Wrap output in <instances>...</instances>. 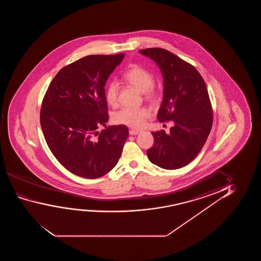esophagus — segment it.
I'll return each mask as SVG.
<instances>
[{
	"mask_svg": "<svg viewBox=\"0 0 261 261\" xmlns=\"http://www.w3.org/2000/svg\"><path fill=\"white\" fill-rule=\"evenodd\" d=\"M140 133H141V131H140V130H136V129H130V130H129V134H130L131 136H136V135H138Z\"/></svg>",
	"mask_w": 261,
	"mask_h": 261,
	"instance_id": "esophagus-1",
	"label": "esophagus"
}]
</instances>
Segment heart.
<instances>
[{
	"label": "heart",
	"instance_id": "heart-1",
	"mask_svg": "<svg viewBox=\"0 0 261 261\" xmlns=\"http://www.w3.org/2000/svg\"><path fill=\"white\" fill-rule=\"evenodd\" d=\"M123 79L126 82L143 91L145 99L150 101H156L160 97V90L154 86V75L151 72L139 65L129 66L123 73ZM119 86L117 81L109 82L105 89V99L111 106H115L118 102ZM150 118V112L143 107H125L115 113L113 120L116 124L125 125L134 128H141L146 124Z\"/></svg>",
	"mask_w": 261,
	"mask_h": 261
}]
</instances>
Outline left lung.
Returning <instances> with one entry per match:
<instances>
[{
	"label": "left lung",
	"instance_id": "8db88e82",
	"mask_svg": "<svg viewBox=\"0 0 261 261\" xmlns=\"http://www.w3.org/2000/svg\"><path fill=\"white\" fill-rule=\"evenodd\" d=\"M140 54L152 59L164 77V95L158 119L173 122L170 134L152 132L154 143L147 150L150 162L165 169L189 164L206 143L213 123L207 86L196 68L162 48H147Z\"/></svg>",
	"mask_w": 261,
	"mask_h": 261
}]
</instances>
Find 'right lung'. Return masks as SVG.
<instances>
[{"mask_svg":"<svg viewBox=\"0 0 261 261\" xmlns=\"http://www.w3.org/2000/svg\"><path fill=\"white\" fill-rule=\"evenodd\" d=\"M124 54L88 55L58 72L44 94L40 123L47 145L66 169L84 178L103 176L118 163L128 129L106 126L104 86ZM101 125L106 129L100 133Z\"/></svg>","mask_w":261,"mask_h":261,"instance_id":"1","label":"right lung"}]
</instances>
